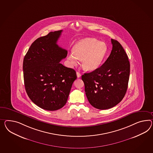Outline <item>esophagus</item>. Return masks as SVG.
Returning <instances> with one entry per match:
<instances>
[{"label":"esophagus","instance_id":"34e87169","mask_svg":"<svg viewBox=\"0 0 153 153\" xmlns=\"http://www.w3.org/2000/svg\"><path fill=\"white\" fill-rule=\"evenodd\" d=\"M76 75H77V77L78 78H80V76H81V74H80V73H79V72H76Z\"/></svg>","mask_w":153,"mask_h":153}]
</instances>
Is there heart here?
Masks as SVG:
<instances>
[{
  "instance_id": "b5f03b06",
  "label": "heart",
  "mask_w": 153,
  "mask_h": 153,
  "mask_svg": "<svg viewBox=\"0 0 153 153\" xmlns=\"http://www.w3.org/2000/svg\"><path fill=\"white\" fill-rule=\"evenodd\" d=\"M108 52V47L104 42L93 38L81 40L75 44L73 51L68 55L71 66H75L81 59L82 68L86 71L97 69L102 64Z\"/></svg>"
}]
</instances>
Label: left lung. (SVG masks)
<instances>
[{
  "label": "left lung",
  "mask_w": 153,
  "mask_h": 153,
  "mask_svg": "<svg viewBox=\"0 0 153 153\" xmlns=\"http://www.w3.org/2000/svg\"><path fill=\"white\" fill-rule=\"evenodd\" d=\"M109 56L97 69L82 76L88 100L94 108L108 109L124 97L129 79L130 63L122 45L111 39Z\"/></svg>",
  "instance_id": "left-lung-1"
}]
</instances>
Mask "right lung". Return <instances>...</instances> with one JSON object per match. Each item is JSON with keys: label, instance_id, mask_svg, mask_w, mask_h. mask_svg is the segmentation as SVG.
<instances>
[{"label": "right lung", "instance_id": "add662e5", "mask_svg": "<svg viewBox=\"0 0 153 153\" xmlns=\"http://www.w3.org/2000/svg\"><path fill=\"white\" fill-rule=\"evenodd\" d=\"M62 30L51 31L31 44L23 60L24 85L28 97L42 109L54 111L66 104L75 71L60 62L68 51L56 44Z\"/></svg>", "mask_w": 153, "mask_h": 153}]
</instances>
